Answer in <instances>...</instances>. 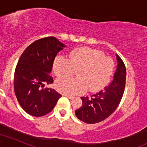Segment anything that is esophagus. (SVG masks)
<instances>
[{
    "mask_svg": "<svg viewBox=\"0 0 147 147\" xmlns=\"http://www.w3.org/2000/svg\"><path fill=\"white\" fill-rule=\"evenodd\" d=\"M63 96H66L67 98H69V99H72V98H75V96H71V95H66V94H63Z\"/></svg>",
    "mask_w": 147,
    "mask_h": 147,
    "instance_id": "obj_1",
    "label": "esophagus"
}]
</instances>
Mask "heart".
Listing matches in <instances>:
<instances>
[{"instance_id": "1", "label": "heart", "mask_w": 147, "mask_h": 147, "mask_svg": "<svg viewBox=\"0 0 147 147\" xmlns=\"http://www.w3.org/2000/svg\"><path fill=\"white\" fill-rule=\"evenodd\" d=\"M114 69V62L105 57L101 51L82 47L72 51L69 60L57 56L53 64V70L57 77H69L78 72V78H64L56 82L59 92L66 95L83 93L89 88L96 92L109 83Z\"/></svg>"}]
</instances>
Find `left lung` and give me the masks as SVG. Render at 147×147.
Instances as JSON below:
<instances>
[{"mask_svg":"<svg viewBox=\"0 0 147 147\" xmlns=\"http://www.w3.org/2000/svg\"><path fill=\"white\" fill-rule=\"evenodd\" d=\"M117 68L111 83L90 98L81 97L82 106L76 110V115L81 121L89 124L103 121L119 105L125 90L126 69L125 64L117 55Z\"/></svg>","mask_w":147,"mask_h":147,"instance_id":"left-lung-1","label":"left lung"}]
</instances>
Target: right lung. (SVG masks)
Listing matches in <instances>:
<instances>
[{
  "label": "right lung",
  "mask_w": 147,
  "mask_h": 147,
  "mask_svg": "<svg viewBox=\"0 0 147 147\" xmlns=\"http://www.w3.org/2000/svg\"><path fill=\"white\" fill-rule=\"evenodd\" d=\"M66 45L54 36L34 42L18 60L14 75L17 100L25 112L34 116L46 115L62 96L54 89L42 88L52 84L51 71L57 53Z\"/></svg>",
  "instance_id": "add662e5"
}]
</instances>
